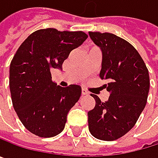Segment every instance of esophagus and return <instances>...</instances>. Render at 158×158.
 <instances>
[{"mask_svg":"<svg viewBox=\"0 0 158 158\" xmlns=\"http://www.w3.org/2000/svg\"><path fill=\"white\" fill-rule=\"evenodd\" d=\"M81 94L82 95H87L88 94V92L85 89H81Z\"/></svg>","mask_w":158,"mask_h":158,"instance_id":"obj_1","label":"esophagus"}]
</instances>
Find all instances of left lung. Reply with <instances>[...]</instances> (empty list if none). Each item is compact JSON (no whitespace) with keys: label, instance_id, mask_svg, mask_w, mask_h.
Here are the masks:
<instances>
[{"label":"left lung","instance_id":"left-lung-1","mask_svg":"<svg viewBox=\"0 0 158 158\" xmlns=\"http://www.w3.org/2000/svg\"><path fill=\"white\" fill-rule=\"evenodd\" d=\"M102 51L100 77L110 93L107 101L92 94L95 106L88 112L91 134L103 141H115L130 131L143 111L150 88L148 69L136 49L112 33L89 32Z\"/></svg>","mask_w":158,"mask_h":158}]
</instances>
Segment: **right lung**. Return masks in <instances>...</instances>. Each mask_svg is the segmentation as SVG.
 Wrapping results in <instances>:
<instances>
[{"instance_id":"right-lung-1","label":"right lung","mask_w":158,"mask_h":158,"mask_svg":"<svg viewBox=\"0 0 158 158\" xmlns=\"http://www.w3.org/2000/svg\"><path fill=\"white\" fill-rule=\"evenodd\" d=\"M88 38L82 31L40 29L16 51L9 71L12 103L20 121L31 133L50 138L61 133L69 110L78 101L81 88H65L52 81V69H61L71 51Z\"/></svg>"}]
</instances>
